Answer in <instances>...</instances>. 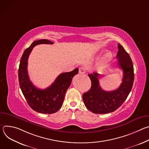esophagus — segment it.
<instances>
[{
    "label": "esophagus",
    "instance_id": "obj_1",
    "mask_svg": "<svg viewBox=\"0 0 149 149\" xmlns=\"http://www.w3.org/2000/svg\"><path fill=\"white\" fill-rule=\"evenodd\" d=\"M85 72H86V70H85L84 68L83 67H80L79 68V73L80 74H84Z\"/></svg>",
    "mask_w": 149,
    "mask_h": 149
}]
</instances>
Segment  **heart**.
I'll return each instance as SVG.
<instances>
[{
  "label": "heart",
  "instance_id": "heart-1",
  "mask_svg": "<svg viewBox=\"0 0 149 149\" xmlns=\"http://www.w3.org/2000/svg\"><path fill=\"white\" fill-rule=\"evenodd\" d=\"M113 58V55L111 53L108 52L106 54L103 58H102V60L101 61V64L102 67H106L109 65V63L110 62L111 59Z\"/></svg>",
  "mask_w": 149,
  "mask_h": 149
}]
</instances>
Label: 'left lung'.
<instances>
[{
  "label": "left lung",
  "instance_id": "left-lung-1",
  "mask_svg": "<svg viewBox=\"0 0 149 149\" xmlns=\"http://www.w3.org/2000/svg\"><path fill=\"white\" fill-rule=\"evenodd\" d=\"M116 56L118 65L123 71L122 82L116 90L105 91L100 86L97 73L88 74L91 81L90 90L83 94L82 99L88 110L95 114H107L118 109L130 94L134 82L133 62L129 54L118 44Z\"/></svg>",
  "mask_w": 149,
  "mask_h": 149
}]
</instances>
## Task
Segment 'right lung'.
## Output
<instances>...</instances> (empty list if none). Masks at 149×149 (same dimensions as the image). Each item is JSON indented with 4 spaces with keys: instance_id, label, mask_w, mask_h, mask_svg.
<instances>
[{
    "instance_id": "add662e5",
    "label": "right lung",
    "mask_w": 149,
    "mask_h": 149,
    "mask_svg": "<svg viewBox=\"0 0 149 149\" xmlns=\"http://www.w3.org/2000/svg\"><path fill=\"white\" fill-rule=\"evenodd\" d=\"M43 44L54 43L47 39L35 40L24 51L20 59L18 70L19 82L20 88L32 110L40 113L52 114L61 108L66 91L70 86L72 78L78 73V69L75 68L71 72L61 74L51 86L44 90L35 87L29 78L28 59L33 48Z\"/></svg>"
}]
</instances>
